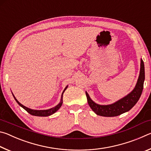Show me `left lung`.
Returning a JSON list of instances; mask_svg holds the SVG:
<instances>
[{
	"mask_svg": "<svg viewBox=\"0 0 151 151\" xmlns=\"http://www.w3.org/2000/svg\"><path fill=\"white\" fill-rule=\"evenodd\" d=\"M144 62L140 60V69L139 78L134 88L126 96L118 101L108 105H101L94 103L86 92V98L89 106L97 115L103 116H116L131 110L139 100L141 95L145 81Z\"/></svg>",
	"mask_w": 151,
	"mask_h": 151,
	"instance_id": "1",
	"label": "left lung"
}]
</instances>
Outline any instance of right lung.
Returning <instances> with one entry per match:
<instances>
[{
  "label": "right lung",
  "instance_id": "obj_1",
  "mask_svg": "<svg viewBox=\"0 0 151 151\" xmlns=\"http://www.w3.org/2000/svg\"><path fill=\"white\" fill-rule=\"evenodd\" d=\"M67 86H66V88H65V90L63 91V93H62V96H61V99H60V102L59 103H58L57 106L53 107L52 109H48V110H33V109H30L29 108H28V107L24 106V105H22V104H20L19 101L17 100V99L15 98L14 94H12L14 96V98L15 99V101H17V103L19 104V105L22 107L25 111H27L28 112H29V114H32L33 116H50L51 114H54L55 112H57L58 109L60 108V106H62V104H63V93L65 91V90L66 88H67Z\"/></svg>",
  "mask_w": 151,
  "mask_h": 151
}]
</instances>
